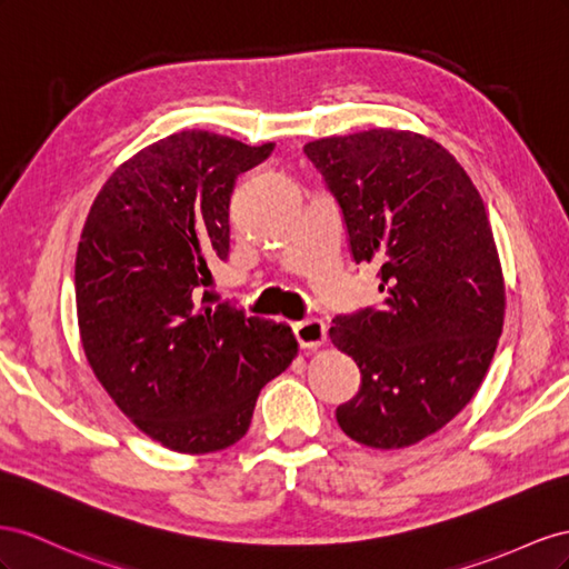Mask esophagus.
<instances>
[{"mask_svg": "<svg viewBox=\"0 0 569 569\" xmlns=\"http://www.w3.org/2000/svg\"><path fill=\"white\" fill-rule=\"evenodd\" d=\"M293 331H296V338L302 348H321L323 343H327V323H323L321 319L298 321Z\"/></svg>", "mask_w": 569, "mask_h": 569, "instance_id": "1", "label": "esophagus"}]
</instances>
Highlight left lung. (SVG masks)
<instances>
[{"instance_id":"left-lung-1","label":"left lung","mask_w":569,"mask_h":569,"mask_svg":"<svg viewBox=\"0 0 569 569\" xmlns=\"http://www.w3.org/2000/svg\"><path fill=\"white\" fill-rule=\"evenodd\" d=\"M305 154L343 209L357 264H379V310L338 317L331 343L362 371L336 419L398 450L458 417L491 367L506 281L481 194L443 144L398 128L319 138Z\"/></svg>"}]
</instances>
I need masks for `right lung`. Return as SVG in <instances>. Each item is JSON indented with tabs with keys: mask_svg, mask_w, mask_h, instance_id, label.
<instances>
[{
	"mask_svg": "<svg viewBox=\"0 0 569 569\" xmlns=\"http://www.w3.org/2000/svg\"><path fill=\"white\" fill-rule=\"evenodd\" d=\"M271 150L198 128L161 138L107 178L80 233L88 365L117 408L176 452L238 443L259 391L298 357L288 323L246 317L204 290L209 264L229 254L236 176Z\"/></svg>",
	"mask_w": 569,
	"mask_h": 569,
	"instance_id": "right-lung-1",
	"label": "right lung"
}]
</instances>
